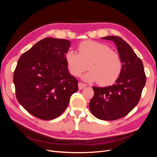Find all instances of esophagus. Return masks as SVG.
<instances>
[{
    "instance_id": "34e87169",
    "label": "esophagus",
    "mask_w": 157,
    "mask_h": 157,
    "mask_svg": "<svg viewBox=\"0 0 157 157\" xmlns=\"http://www.w3.org/2000/svg\"><path fill=\"white\" fill-rule=\"evenodd\" d=\"M78 85V88L80 90H82V89H83L86 86V84H84V83H82V82H79Z\"/></svg>"
}]
</instances>
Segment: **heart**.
Returning a JSON list of instances; mask_svg holds the SVG:
<instances>
[{"label":"heart","mask_w":157,"mask_h":157,"mask_svg":"<svg viewBox=\"0 0 157 157\" xmlns=\"http://www.w3.org/2000/svg\"><path fill=\"white\" fill-rule=\"evenodd\" d=\"M78 54L68 51L65 59L70 73L80 77L88 68L89 72L84 76L86 81H98L101 86H108L119 77L122 68L120 56L110 47L101 42L86 40L77 47Z\"/></svg>","instance_id":"heart-1"}]
</instances>
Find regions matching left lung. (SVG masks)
<instances>
[{
	"label": "left lung",
	"mask_w": 157,
	"mask_h": 157,
	"mask_svg": "<svg viewBox=\"0 0 157 157\" xmlns=\"http://www.w3.org/2000/svg\"><path fill=\"white\" fill-rule=\"evenodd\" d=\"M101 39L115 42L122 68L113 86H93L94 95L89 107L93 115L99 119L115 121L128 115L139 103L146 83V76L141 60L125 40L117 36Z\"/></svg>",
	"instance_id": "obj_1"
}]
</instances>
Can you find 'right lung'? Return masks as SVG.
<instances>
[{"mask_svg":"<svg viewBox=\"0 0 157 157\" xmlns=\"http://www.w3.org/2000/svg\"><path fill=\"white\" fill-rule=\"evenodd\" d=\"M70 44L66 39L45 38L18 59L13 78L16 98L41 120L59 117L78 90V80L69 73L65 59Z\"/></svg>","mask_w":157,"mask_h":157,"instance_id":"right-lung-1","label":"right lung"}]
</instances>
